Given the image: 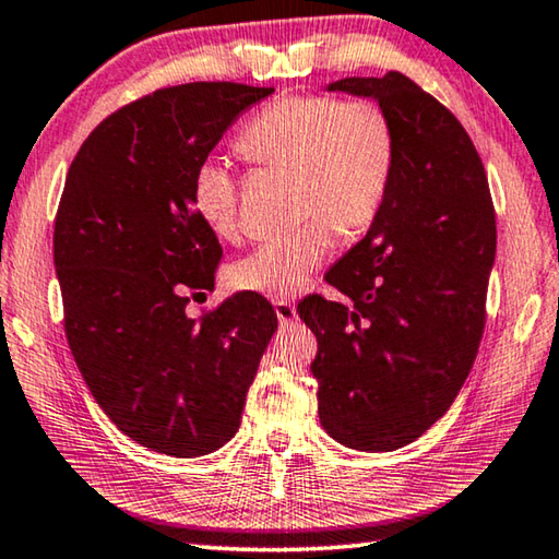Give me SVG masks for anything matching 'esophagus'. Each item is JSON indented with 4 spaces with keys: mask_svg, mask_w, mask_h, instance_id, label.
Wrapping results in <instances>:
<instances>
[{
    "mask_svg": "<svg viewBox=\"0 0 559 559\" xmlns=\"http://www.w3.org/2000/svg\"><path fill=\"white\" fill-rule=\"evenodd\" d=\"M274 314H277L280 324H295L297 321V307L289 301H274Z\"/></svg>",
    "mask_w": 559,
    "mask_h": 559,
    "instance_id": "esophagus-1",
    "label": "esophagus"
}]
</instances>
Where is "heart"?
<instances>
[{
	"label": "heart",
	"mask_w": 559,
	"mask_h": 559,
	"mask_svg": "<svg viewBox=\"0 0 559 559\" xmlns=\"http://www.w3.org/2000/svg\"><path fill=\"white\" fill-rule=\"evenodd\" d=\"M248 159L299 171L305 225L272 238L235 262L230 282L274 299L295 297L334 250V225L360 233L385 203L395 166V130L378 103H344L331 95H285L252 117L240 132ZM191 201L218 238L238 230V179L221 159L193 171Z\"/></svg>",
	"instance_id": "heart-1"
}]
</instances>
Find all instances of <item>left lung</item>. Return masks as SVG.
Here are the masks:
<instances>
[{
	"mask_svg": "<svg viewBox=\"0 0 559 559\" xmlns=\"http://www.w3.org/2000/svg\"><path fill=\"white\" fill-rule=\"evenodd\" d=\"M395 130L385 203L326 280L344 301L307 297L319 354V423L348 449L393 452L423 437L462 390L484 334L496 215L484 164L456 117L390 71L341 78Z\"/></svg>",
	"mask_w": 559,
	"mask_h": 559,
	"instance_id": "8db88e82",
	"label": "left lung"
}]
</instances>
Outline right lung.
I'll list each match as a JSON object with an SVG mask.
<instances>
[{
  "instance_id": "1",
  "label": "right lung",
  "mask_w": 559,
  "mask_h": 559,
  "mask_svg": "<svg viewBox=\"0 0 559 559\" xmlns=\"http://www.w3.org/2000/svg\"><path fill=\"white\" fill-rule=\"evenodd\" d=\"M274 87H164L95 127L66 176L53 228L66 336L95 403L152 452L191 459L230 442L277 331L258 292L201 319L221 242L191 201L193 171Z\"/></svg>"
}]
</instances>
